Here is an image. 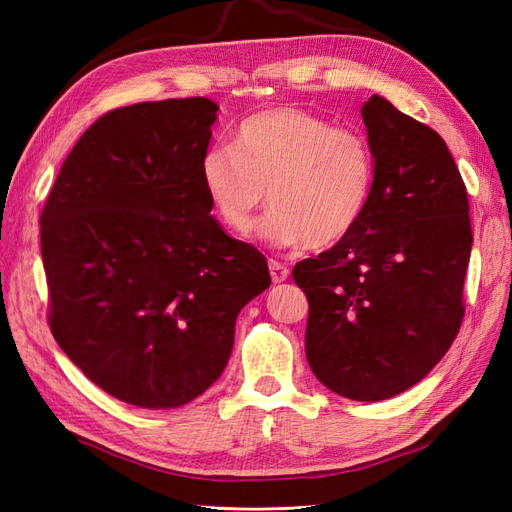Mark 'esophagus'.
<instances>
[{"label":"esophagus","instance_id":"esophagus-1","mask_svg":"<svg viewBox=\"0 0 512 512\" xmlns=\"http://www.w3.org/2000/svg\"><path fill=\"white\" fill-rule=\"evenodd\" d=\"M269 271H271V280H273V284H282V282H286V280H288V275H290V269H288L286 265H282V262H277V260H271V262H269Z\"/></svg>","mask_w":512,"mask_h":512}]
</instances>
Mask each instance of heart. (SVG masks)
<instances>
[{"mask_svg": "<svg viewBox=\"0 0 512 512\" xmlns=\"http://www.w3.org/2000/svg\"><path fill=\"white\" fill-rule=\"evenodd\" d=\"M198 175L230 230H250L269 198L273 209L256 228L262 241L324 250L361 224L374 194L376 162L361 132L280 106L247 117L235 132V147H209Z\"/></svg>", "mask_w": 512, "mask_h": 512, "instance_id": "b5f03b06", "label": "heart"}]
</instances>
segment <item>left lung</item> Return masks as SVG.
I'll list each match as a JSON object with an SVG mask.
<instances>
[{"instance_id":"8db88e82","label":"left lung","mask_w":512,"mask_h":512,"mask_svg":"<svg viewBox=\"0 0 512 512\" xmlns=\"http://www.w3.org/2000/svg\"><path fill=\"white\" fill-rule=\"evenodd\" d=\"M376 183L361 224L292 269L309 303L314 376L354 401L421 382L463 318L472 228L468 192L442 136L382 96L361 106Z\"/></svg>"}]
</instances>
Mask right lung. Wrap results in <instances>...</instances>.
<instances>
[{
	"mask_svg": "<svg viewBox=\"0 0 512 512\" xmlns=\"http://www.w3.org/2000/svg\"><path fill=\"white\" fill-rule=\"evenodd\" d=\"M218 111L185 98L106 113L42 211L55 342L130 406L203 395L230 359L241 307L271 286L265 256L226 235L200 183Z\"/></svg>",
	"mask_w": 512,
	"mask_h": 512,
	"instance_id": "obj_1",
	"label": "right lung"
}]
</instances>
